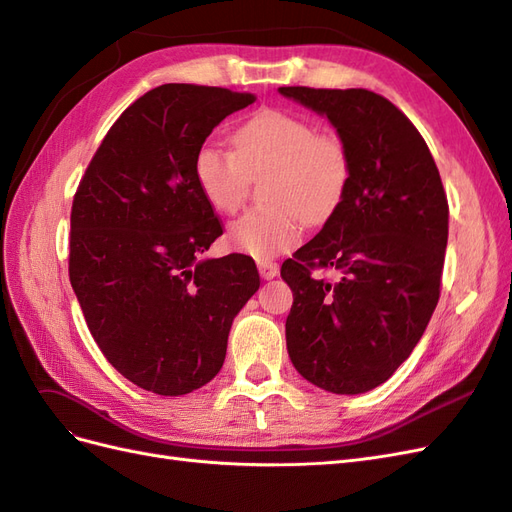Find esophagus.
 Wrapping results in <instances>:
<instances>
[{
  "label": "esophagus",
  "mask_w": 512,
  "mask_h": 512,
  "mask_svg": "<svg viewBox=\"0 0 512 512\" xmlns=\"http://www.w3.org/2000/svg\"><path fill=\"white\" fill-rule=\"evenodd\" d=\"M258 271L262 280H273V277L280 273V265L273 260H258Z\"/></svg>",
  "instance_id": "esophagus-1"
}]
</instances>
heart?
<instances>
[{"mask_svg": "<svg viewBox=\"0 0 512 512\" xmlns=\"http://www.w3.org/2000/svg\"><path fill=\"white\" fill-rule=\"evenodd\" d=\"M235 151L220 143L200 145L194 156L198 190L218 213H235L252 177L271 173L265 185L269 209L241 215L228 228V243L254 258H269L297 245L301 220L320 224L342 205L352 160L335 132H316L299 115L262 108L237 128Z\"/></svg>", "mask_w": 512, "mask_h": 512, "instance_id": "obj_1", "label": "heart"}]
</instances>
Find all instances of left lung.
Segmentation results:
<instances>
[{"label":"left lung","instance_id":"8db88e82","mask_svg":"<svg viewBox=\"0 0 512 512\" xmlns=\"http://www.w3.org/2000/svg\"><path fill=\"white\" fill-rule=\"evenodd\" d=\"M280 94L327 115L352 160L342 205L282 265L294 297L288 354L320 389L359 395L395 374L438 305L446 192L423 136L384 96L312 87Z\"/></svg>","mask_w":512,"mask_h":512}]
</instances>
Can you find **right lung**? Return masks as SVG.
Segmentation results:
<instances>
[{
  "label": "right lung",
  "mask_w": 512,
  "mask_h": 512,
  "mask_svg": "<svg viewBox=\"0 0 512 512\" xmlns=\"http://www.w3.org/2000/svg\"><path fill=\"white\" fill-rule=\"evenodd\" d=\"M256 100L168 83L106 132L70 213V284L89 333L123 378L188 395L224 365L230 324L258 290L243 254L200 260L222 224L198 190L194 156L222 119Z\"/></svg>",
  "instance_id": "right-lung-1"
}]
</instances>
